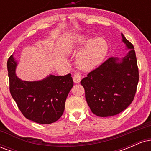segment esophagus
Segmentation results:
<instances>
[{"label": "esophagus", "instance_id": "esophagus-1", "mask_svg": "<svg viewBox=\"0 0 151 151\" xmlns=\"http://www.w3.org/2000/svg\"><path fill=\"white\" fill-rule=\"evenodd\" d=\"M81 79V75L79 73H76L74 74L73 76V81L75 84H77V83L80 82Z\"/></svg>", "mask_w": 151, "mask_h": 151}]
</instances>
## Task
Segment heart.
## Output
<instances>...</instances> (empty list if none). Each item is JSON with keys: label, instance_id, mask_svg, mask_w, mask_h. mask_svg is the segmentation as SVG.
<instances>
[{"label": "heart", "instance_id": "obj_1", "mask_svg": "<svg viewBox=\"0 0 151 151\" xmlns=\"http://www.w3.org/2000/svg\"><path fill=\"white\" fill-rule=\"evenodd\" d=\"M85 45L77 56V67L81 70L90 71L96 68L103 61L108 45L103 38H94L90 35H79L72 38L68 51L77 52Z\"/></svg>", "mask_w": 151, "mask_h": 151}]
</instances>
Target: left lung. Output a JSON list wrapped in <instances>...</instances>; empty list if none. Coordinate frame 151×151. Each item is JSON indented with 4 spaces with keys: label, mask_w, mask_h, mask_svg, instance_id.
Segmentation results:
<instances>
[{
    "label": "left lung",
    "mask_w": 151,
    "mask_h": 151,
    "mask_svg": "<svg viewBox=\"0 0 151 151\" xmlns=\"http://www.w3.org/2000/svg\"><path fill=\"white\" fill-rule=\"evenodd\" d=\"M129 52L124 58H110L81 79L85 98L93 114L112 116L133 101L139 79L134 47L121 33Z\"/></svg>",
    "instance_id": "obj_1"
}]
</instances>
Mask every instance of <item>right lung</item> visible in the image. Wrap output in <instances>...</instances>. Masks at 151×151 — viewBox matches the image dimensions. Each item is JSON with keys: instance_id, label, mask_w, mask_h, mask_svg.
I'll list each match as a JSON object with an SVG mask.
<instances>
[{"instance_id": "1", "label": "right lung", "mask_w": 151, "mask_h": 151, "mask_svg": "<svg viewBox=\"0 0 151 151\" xmlns=\"http://www.w3.org/2000/svg\"><path fill=\"white\" fill-rule=\"evenodd\" d=\"M18 62L13 55L7 62L10 91L26 119L50 124L62 116L65 101L74 82L71 74L49 76L39 81H23L17 77Z\"/></svg>"}]
</instances>
